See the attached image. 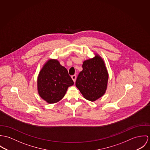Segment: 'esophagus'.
<instances>
[{
  "label": "esophagus",
  "mask_w": 150,
  "mask_h": 150,
  "mask_svg": "<svg viewBox=\"0 0 150 150\" xmlns=\"http://www.w3.org/2000/svg\"><path fill=\"white\" fill-rule=\"evenodd\" d=\"M71 78L72 79L73 81L75 82V81H76V76L75 75H72V76H71Z\"/></svg>",
  "instance_id": "34e87169"
}]
</instances>
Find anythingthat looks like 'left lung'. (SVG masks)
<instances>
[{"label": "left lung", "instance_id": "left-lung-1", "mask_svg": "<svg viewBox=\"0 0 150 150\" xmlns=\"http://www.w3.org/2000/svg\"><path fill=\"white\" fill-rule=\"evenodd\" d=\"M83 70L79 74L75 85L90 101H96L102 97L107 89L109 75L105 62L98 54L83 62Z\"/></svg>", "mask_w": 150, "mask_h": 150}]
</instances>
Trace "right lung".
Wrapping results in <instances>:
<instances>
[{
  "mask_svg": "<svg viewBox=\"0 0 150 150\" xmlns=\"http://www.w3.org/2000/svg\"><path fill=\"white\" fill-rule=\"evenodd\" d=\"M74 82L67 69L56 59H49L40 70L37 78L38 93L48 103H55L65 96Z\"/></svg>",
  "mask_w": 150,
  "mask_h": 150,
  "instance_id": "add662e5",
  "label": "right lung"
}]
</instances>
